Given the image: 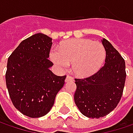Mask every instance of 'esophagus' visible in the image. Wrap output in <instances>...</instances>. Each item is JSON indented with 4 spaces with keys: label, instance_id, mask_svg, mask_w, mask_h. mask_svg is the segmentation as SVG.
<instances>
[{
    "label": "esophagus",
    "instance_id": "34e87169",
    "mask_svg": "<svg viewBox=\"0 0 133 133\" xmlns=\"http://www.w3.org/2000/svg\"><path fill=\"white\" fill-rule=\"evenodd\" d=\"M73 81L72 77H71V76H69V75H67V76L66 77L65 82H69V81Z\"/></svg>",
    "mask_w": 133,
    "mask_h": 133
}]
</instances>
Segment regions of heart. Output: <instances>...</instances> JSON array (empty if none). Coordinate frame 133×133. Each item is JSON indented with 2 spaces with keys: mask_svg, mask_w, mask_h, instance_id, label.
I'll return each mask as SVG.
<instances>
[{
  "mask_svg": "<svg viewBox=\"0 0 133 133\" xmlns=\"http://www.w3.org/2000/svg\"><path fill=\"white\" fill-rule=\"evenodd\" d=\"M50 57L61 70L72 64V71L78 77H87L101 68L106 58L104 45L89 39H72L61 44L59 51L53 49Z\"/></svg>",
  "mask_w": 133,
  "mask_h": 133,
  "instance_id": "b5f03b06",
  "label": "heart"
}]
</instances>
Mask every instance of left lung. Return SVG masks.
I'll use <instances>...</instances> for the list:
<instances>
[{
  "label": "left lung",
  "instance_id": "obj_1",
  "mask_svg": "<svg viewBox=\"0 0 133 133\" xmlns=\"http://www.w3.org/2000/svg\"><path fill=\"white\" fill-rule=\"evenodd\" d=\"M102 44L106 49L105 64L94 75L76 79L75 103L80 112L92 118L104 117L119 103L125 84V61L107 39Z\"/></svg>",
  "mask_w": 133,
  "mask_h": 133
}]
</instances>
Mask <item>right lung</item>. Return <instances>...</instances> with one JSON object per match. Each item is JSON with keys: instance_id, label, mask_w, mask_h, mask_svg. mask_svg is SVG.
Instances as JSON below:
<instances>
[{"instance_id": "obj_1", "label": "right lung", "mask_w": 133, "mask_h": 133, "mask_svg": "<svg viewBox=\"0 0 133 133\" xmlns=\"http://www.w3.org/2000/svg\"><path fill=\"white\" fill-rule=\"evenodd\" d=\"M52 40L42 33L23 40L9 57L6 84L15 107L30 118L46 115L66 75H55L49 69Z\"/></svg>"}]
</instances>
